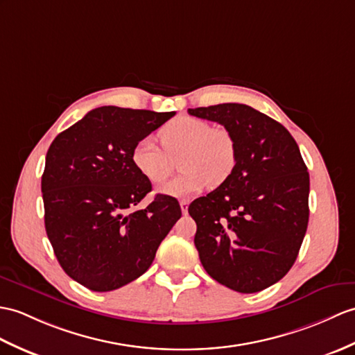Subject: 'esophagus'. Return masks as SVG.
<instances>
[{
    "mask_svg": "<svg viewBox=\"0 0 355 355\" xmlns=\"http://www.w3.org/2000/svg\"><path fill=\"white\" fill-rule=\"evenodd\" d=\"M180 207H181V211H183V215H186L187 209H189V201L187 200H181L180 201Z\"/></svg>",
    "mask_w": 355,
    "mask_h": 355,
    "instance_id": "esophagus-1",
    "label": "esophagus"
}]
</instances>
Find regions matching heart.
<instances>
[{"instance_id":"heart-1","label":"heart","mask_w":355,"mask_h":355,"mask_svg":"<svg viewBox=\"0 0 355 355\" xmlns=\"http://www.w3.org/2000/svg\"><path fill=\"white\" fill-rule=\"evenodd\" d=\"M159 139L163 150L151 137H145L135 145L131 160L140 175L159 186L171 177L180 159L183 174L164 186L162 193L193 196L207 183L211 187L224 183L236 168V139L225 127H210L207 121L178 116L159 130Z\"/></svg>"}]
</instances>
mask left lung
Instances as JSON below:
<instances>
[{"label": "left lung", "mask_w": 355, "mask_h": 355, "mask_svg": "<svg viewBox=\"0 0 355 355\" xmlns=\"http://www.w3.org/2000/svg\"><path fill=\"white\" fill-rule=\"evenodd\" d=\"M187 112L224 125L237 145L233 174L189 205L200 260L228 289L260 292L279 282L298 257L309 224L306 163L289 131L250 105Z\"/></svg>", "instance_id": "8db88e82"}]
</instances>
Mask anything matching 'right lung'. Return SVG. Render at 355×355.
<instances>
[{
	"label": "right lung",
	"instance_id": "add662e5",
	"mask_svg": "<svg viewBox=\"0 0 355 355\" xmlns=\"http://www.w3.org/2000/svg\"><path fill=\"white\" fill-rule=\"evenodd\" d=\"M175 112L104 105L57 136L45 159V230L60 266L94 292H110L151 266L181 218L174 196L136 205L151 183L131 160L135 145Z\"/></svg>",
	"mask_w": 355,
	"mask_h": 355
}]
</instances>
